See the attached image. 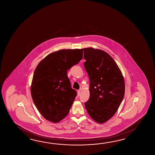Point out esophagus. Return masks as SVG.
I'll return each instance as SVG.
<instances>
[{
  "label": "esophagus",
  "instance_id": "34e87169",
  "mask_svg": "<svg viewBox=\"0 0 155 155\" xmlns=\"http://www.w3.org/2000/svg\"><path fill=\"white\" fill-rule=\"evenodd\" d=\"M80 95V90H78V96H79Z\"/></svg>",
  "mask_w": 155,
  "mask_h": 155
}]
</instances>
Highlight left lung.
Listing matches in <instances>:
<instances>
[{
  "label": "left lung",
  "mask_w": 155,
  "mask_h": 155,
  "mask_svg": "<svg viewBox=\"0 0 155 155\" xmlns=\"http://www.w3.org/2000/svg\"><path fill=\"white\" fill-rule=\"evenodd\" d=\"M84 64L90 80V97L85 103L89 116L103 124L115 115L125 95V81L109 54L98 49H83Z\"/></svg>",
  "instance_id": "8db88e82"
}]
</instances>
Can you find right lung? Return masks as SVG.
I'll return each mask as SVG.
<instances>
[{
    "label": "right lung",
    "mask_w": 155,
    "mask_h": 155,
    "mask_svg": "<svg viewBox=\"0 0 155 155\" xmlns=\"http://www.w3.org/2000/svg\"><path fill=\"white\" fill-rule=\"evenodd\" d=\"M82 49H62L50 53L36 66L31 85L33 102L50 122L64 119L75 99L67 71L82 59Z\"/></svg>",
    "instance_id": "obj_1"
}]
</instances>
